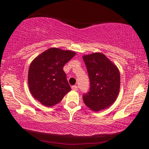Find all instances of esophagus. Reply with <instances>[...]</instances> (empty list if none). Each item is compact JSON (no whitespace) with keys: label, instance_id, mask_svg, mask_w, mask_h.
<instances>
[{"label":"esophagus","instance_id":"obj_1","mask_svg":"<svg viewBox=\"0 0 149 149\" xmlns=\"http://www.w3.org/2000/svg\"><path fill=\"white\" fill-rule=\"evenodd\" d=\"M71 88L73 90H74V91H77L78 86L76 85H73V86H71Z\"/></svg>","mask_w":149,"mask_h":149}]
</instances>
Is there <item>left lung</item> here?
I'll use <instances>...</instances> for the list:
<instances>
[{
  "label": "left lung",
  "mask_w": 149,
  "mask_h": 149,
  "mask_svg": "<svg viewBox=\"0 0 149 149\" xmlns=\"http://www.w3.org/2000/svg\"><path fill=\"white\" fill-rule=\"evenodd\" d=\"M83 59L90 81L89 91L83 95L84 103L93 111L106 109L114 103L119 93V70L104 55L99 52L84 55Z\"/></svg>",
  "instance_id": "left-lung-1"
}]
</instances>
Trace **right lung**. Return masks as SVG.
<instances>
[{"instance_id": "1", "label": "right lung", "mask_w": 149, "mask_h": 149, "mask_svg": "<svg viewBox=\"0 0 149 149\" xmlns=\"http://www.w3.org/2000/svg\"><path fill=\"white\" fill-rule=\"evenodd\" d=\"M76 52L50 48L31 62L28 83L31 94L43 105L51 107L59 103L70 91L63 66Z\"/></svg>"}]
</instances>
